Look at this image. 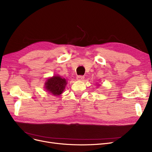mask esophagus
<instances>
[{
    "label": "esophagus",
    "instance_id": "obj_1",
    "mask_svg": "<svg viewBox=\"0 0 152 152\" xmlns=\"http://www.w3.org/2000/svg\"><path fill=\"white\" fill-rule=\"evenodd\" d=\"M84 76L80 75V76H77L76 77V80L78 81H83L84 80Z\"/></svg>",
    "mask_w": 152,
    "mask_h": 152
}]
</instances>
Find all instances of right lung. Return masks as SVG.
Returning <instances> with one entry per match:
<instances>
[{
    "mask_svg": "<svg viewBox=\"0 0 152 152\" xmlns=\"http://www.w3.org/2000/svg\"><path fill=\"white\" fill-rule=\"evenodd\" d=\"M67 83L64 78L55 76L45 83V88L51 94L55 96H60L63 92Z\"/></svg>",
    "mask_w": 152,
    "mask_h": 152,
    "instance_id": "add662e5",
    "label": "right lung"
}]
</instances>
